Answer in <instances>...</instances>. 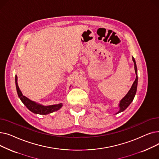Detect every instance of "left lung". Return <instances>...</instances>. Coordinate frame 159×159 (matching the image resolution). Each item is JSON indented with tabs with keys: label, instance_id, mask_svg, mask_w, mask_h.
<instances>
[{
	"label": "left lung",
	"instance_id": "left-lung-1",
	"mask_svg": "<svg viewBox=\"0 0 159 159\" xmlns=\"http://www.w3.org/2000/svg\"><path fill=\"white\" fill-rule=\"evenodd\" d=\"M132 59L133 62H134V66H135V74H136V79L135 80V81L133 82V84H132V86L131 88V89L129 90L128 93L126 95L121 101H120L119 103V111L116 113H119L123 111H124L126 108L129 106V105L131 103V102L133 101V98H134L136 92H137V84H138V76H137V65H136V62H135V60L134 57H132Z\"/></svg>",
	"mask_w": 159,
	"mask_h": 159
}]
</instances>
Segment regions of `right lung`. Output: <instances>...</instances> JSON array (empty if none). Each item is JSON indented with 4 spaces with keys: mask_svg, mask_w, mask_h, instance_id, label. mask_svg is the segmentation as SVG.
Here are the masks:
<instances>
[{
    "mask_svg": "<svg viewBox=\"0 0 159 159\" xmlns=\"http://www.w3.org/2000/svg\"><path fill=\"white\" fill-rule=\"evenodd\" d=\"M15 84H16V91H17L18 96L21 100V101L25 106L27 107L28 109L33 113H34L35 114H40V115H47L58 110L59 109H61L62 106V104L61 103L55 104V105L43 106L42 104H38L34 101H32L26 97L24 96L19 88V86L17 84V76H16V75H15Z\"/></svg>",
    "mask_w": 159,
    "mask_h": 159,
    "instance_id": "obj_1",
    "label": "right lung"
}]
</instances>
